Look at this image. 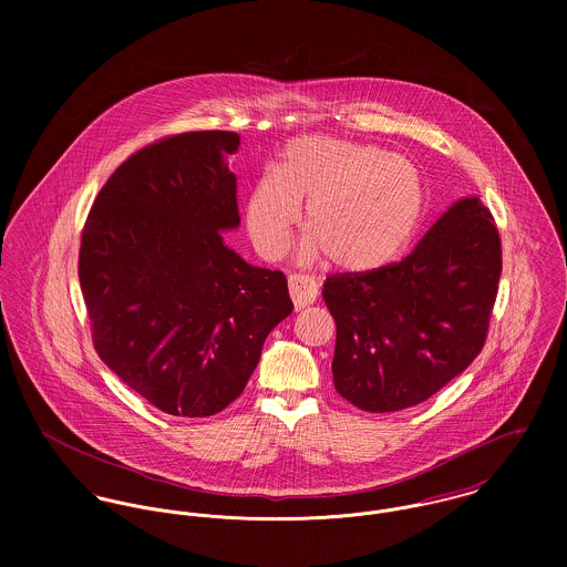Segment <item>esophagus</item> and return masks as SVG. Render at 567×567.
I'll return each instance as SVG.
<instances>
[{"label": "esophagus", "instance_id": "obj_1", "mask_svg": "<svg viewBox=\"0 0 567 567\" xmlns=\"http://www.w3.org/2000/svg\"><path fill=\"white\" fill-rule=\"evenodd\" d=\"M288 290H290L295 310H303V308L312 306L319 297V284L308 275H290Z\"/></svg>", "mask_w": 567, "mask_h": 567}]
</instances>
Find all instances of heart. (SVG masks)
<instances>
[{
  "mask_svg": "<svg viewBox=\"0 0 567 567\" xmlns=\"http://www.w3.org/2000/svg\"><path fill=\"white\" fill-rule=\"evenodd\" d=\"M306 205L310 231L299 259L323 255L344 272L378 270L419 236L427 212L423 172L404 157L373 146L324 135H303L281 153L246 200V227L257 252L279 259Z\"/></svg>",
  "mask_w": 567,
  "mask_h": 567,
  "instance_id": "1",
  "label": "heart"
}]
</instances>
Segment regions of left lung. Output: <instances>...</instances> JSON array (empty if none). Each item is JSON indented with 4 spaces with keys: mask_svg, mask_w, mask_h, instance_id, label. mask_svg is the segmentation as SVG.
I'll use <instances>...</instances> for the list:
<instances>
[{
    "mask_svg": "<svg viewBox=\"0 0 567 567\" xmlns=\"http://www.w3.org/2000/svg\"><path fill=\"white\" fill-rule=\"evenodd\" d=\"M499 272L493 218L463 196L400 264L327 277L336 391L367 412L432 398L481 353Z\"/></svg>",
    "mask_w": 567,
    "mask_h": 567,
    "instance_id": "obj_1",
    "label": "left lung"
}]
</instances>
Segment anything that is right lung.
<instances>
[{"instance_id":"1","label":"right lung","mask_w":567,"mask_h":567,"mask_svg":"<svg viewBox=\"0 0 567 567\" xmlns=\"http://www.w3.org/2000/svg\"><path fill=\"white\" fill-rule=\"evenodd\" d=\"M240 135L183 133L142 148L100 189L79 279L102 362L174 416L243 395L266 336L292 312L284 272L244 261L229 155Z\"/></svg>"}]
</instances>
